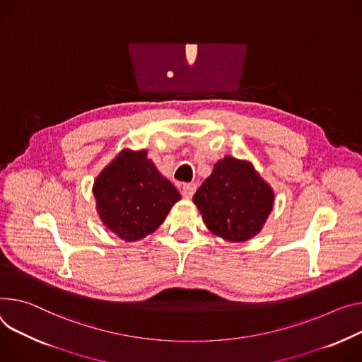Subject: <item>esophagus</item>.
I'll return each mask as SVG.
<instances>
[{"instance_id":"34e87169","label":"esophagus","mask_w":362,"mask_h":362,"mask_svg":"<svg viewBox=\"0 0 362 362\" xmlns=\"http://www.w3.org/2000/svg\"><path fill=\"white\" fill-rule=\"evenodd\" d=\"M196 186L194 183H183V186H182V194H183V198H192L193 196V193L196 192Z\"/></svg>"}]
</instances>
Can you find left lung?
I'll use <instances>...</instances> for the list:
<instances>
[{
	"label": "left lung",
	"instance_id": "obj_1",
	"mask_svg": "<svg viewBox=\"0 0 362 362\" xmlns=\"http://www.w3.org/2000/svg\"><path fill=\"white\" fill-rule=\"evenodd\" d=\"M274 194L250 163L226 156L193 194L211 231L228 241H247L259 233Z\"/></svg>",
	"mask_w": 362,
	"mask_h": 362
}]
</instances>
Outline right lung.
Segmentation results:
<instances>
[{
  "label": "right lung",
  "mask_w": 362,
  "mask_h": 362,
  "mask_svg": "<svg viewBox=\"0 0 362 362\" xmlns=\"http://www.w3.org/2000/svg\"><path fill=\"white\" fill-rule=\"evenodd\" d=\"M103 222L125 241H137L157 229L180 199L146 151L124 150L93 185Z\"/></svg>",
  "instance_id": "1"
}]
</instances>
